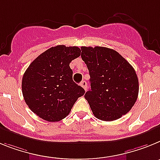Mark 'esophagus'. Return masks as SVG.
<instances>
[{
    "label": "esophagus",
    "instance_id": "esophagus-1",
    "mask_svg": "<svg viewBox=\"0 0 160 160\" xmlns=\"http://www.w3.org/2000/svg\"><path fill=\"white\" fill-rule=\"evenodd\" d=\"M80 86H81L82 88H84V90H86L87 89V82L84 81V80L81 81V83H80Z\"/></svg>",
    "mask_w": 160,
    "mask_h": 160
}]
</instances>
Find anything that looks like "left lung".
<instances>
[{"instance_id":"1","label":"left lung","mask_w":160,"mask_h":160,"mask_svg":"<svg viewBox=\"0 0 160 160\" xmlns=\"http://www.w3.org/2000/svg\"><path fill=\"white\" fill-rule=\"evenodd\" d=\"M81 58L90 75L91 89L86 92L97 118L111 122L126 114L138 95L134 68L116 51L103 47H82Z\"/></svg>"}]
</instances>
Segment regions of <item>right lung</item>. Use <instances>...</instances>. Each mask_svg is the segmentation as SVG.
<instances>
[{
  "label": "right lung",
  "mask_w": 160,
  "mask_h": 160,
  "mask_svg": "<svg viewBox=\"0 0 160 160\" xmlns=\"http://www.w3.org/2000/svg\"><path fill=\"white\" fill-rule=\"evenodd\" d=\"M78 47L59 45L38 55L22 77V88L26 105L37 116L59 122L70 113L85 91L72 80L70 63L80 55Z\"/></svg>",
  "instance_id": "right-lung-1"
}]
</instances>
